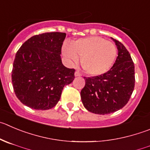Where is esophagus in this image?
<instances>
[{
  "label": "esophagus",
  "instance_id": "obj_1",
  "mask_svg": "<svg viewBox=\"0 0 150 150\" xmlns=\"http://www.w3.org/2000/svg\"><path fill=\"white\" fill-rule=\"evenodd\" d=\"M75 77H80V76H81V74L78 71H76V72H75Z\"/></svg>",
  "mask_w": 150,
  "mask_h": 150
}]
</instances>
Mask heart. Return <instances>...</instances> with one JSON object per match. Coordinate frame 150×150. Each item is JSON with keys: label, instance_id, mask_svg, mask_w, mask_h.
<instances>
[{"label": "heart", "instance_id": "heart-1", "mask_svg": "<svg viewBox=\"0 0 150 150\" xmlns=\"http://www.w3.org/2000/svg\"><path fill=\"white\" fill-rule=\"evenodd\" d=\"M62 52L71 64H81L89 75L99 76L107 73L115 61L117 50L114 43L99 36H90L64 43Z\"/></svg>", "mask_w": 150, "mask_h": 150}]
</instances>
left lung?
I'll return each mask as SVG.
<instances>
[{
  "mask_svg": "<svg viewBox=\"0 0 150 150\" xmlns=\"http://www.w3.org/2000/svg\"><path fill=\"white\" fill-rule=\"evenodd\" d=\"M117 57L110 70L99 76L86 78L81 91L82 103L88 111L106 115L121 110L129 101L135 86V66L129 52L112 38Z\"/></svg>",
  "mask_w": 150,
  "mask_h": 150,
  "instance_id": "8db88e82",
  "label": "left lung"
}]
</instances>
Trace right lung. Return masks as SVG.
Wrapping results in <instances>:
<instances>
[{"instance_id": "1", "label": "right lung", "mask_w": 150, "mask_h": 150, "mask_svg": "<svg viewBox=\"0 0 150 150\" xmlns=\"http://www.w3.org/2000/svg\"><path fill=\"white\" fill-rule=\"evenodd\" d=\"M64 33L31 37L15 54L12 72L13 89L20 101L34 110H47L59 101L64 86L73 81L75 69L61 58Z\"/></svg>"}]
</instances>
